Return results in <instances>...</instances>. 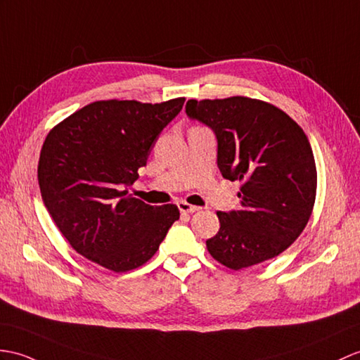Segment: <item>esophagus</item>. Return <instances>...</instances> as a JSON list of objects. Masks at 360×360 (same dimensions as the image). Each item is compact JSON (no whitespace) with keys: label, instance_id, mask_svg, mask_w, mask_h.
Returning <instances> with one entry per match:
<instances>
[{"label":"esophagus","instance_id":"34e87169","mask_svg":"<svg viewBox=\"0 0 360 360\" xmlns=\"http://www.w3.org/2000/svg\"><path fill=\"white\" fill-rule=\"evenodd\" d=\"M178 207H179L181 213H195V212H198V210H199V207H196V205H191V204L186 202V200H179V202H178Z\"/></svg>","mask_w":360,"mask_h":360}]
</instances>
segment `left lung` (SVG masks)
<instances>
[{
  "mask_svg": "<svg viewBox=\"0 0 360 360\" xmlns=\"http://www.w3.org/2000/svg\"><path fill=\"white\" fill-rule=\"evenodd\" d=\"M186 113L218 139V167L240 181L239 210L218 212L207 250L231 270L269 261L293 244L310 219L317 173L304 130L273 104L247 96L190 99Z\"/></svg>",
  "mask_w": 360,
  "mask_h": 360,
  "instance_id": "8db88e82",
  "label": "left lung"
}]
</instances>
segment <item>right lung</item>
Returning a JSON list of instances; mask_svg holds the SVG:
<instances>
[{"instance_id":"add662e5","label":"right lung","mask_w":360,"mask_h":360,"mask_svg":"<svg viewBox=\"0 0 360 360\" xmlns=\"http://www.w3.org/2000/svg\"><path fill=\"white\" fill-rule=\"evenodd\" d=\"M184 101H95L49 131L38 162L41 196L63 236L89 261L116 273L135 270L179 219L176 205H148L127 187Z\"/></svg>"}]
</instances>
